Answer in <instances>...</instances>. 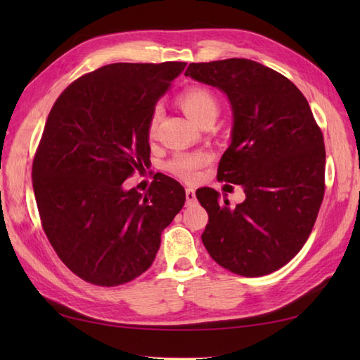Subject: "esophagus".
<instances>
[{
	"instance_id": "34e87169",
	"label": "esophagus",
	"mask_w": 360,
	"mask_h": 360,
	"mask_svg": "<svg viewBox=\"0 0 360 360\" xmlns=\"http://www.w3.org/2000/svg\"><path fill=\"white\" fill-rule=\"evenodd\" d=\"M186 198H187V204H193L196 201V195L193 188H186Z\"/></svg>"
}]
</instances>
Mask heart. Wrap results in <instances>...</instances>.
<instances>
[{
	"label": "heart",
	"mask_w": 360,
	"mask_h": 360,
	"mask_svg": "<svg viewBox=\"0 0 360 360\" xmlns=\"http://www.w3.org/2000/svg\"><path fill=\"white\" fill-rule=\"evenodd\" d=\"M179 105L187 116L201 124L205 119H217L219 112V102L210 91L204 88H190L179 96ZM159 110L151 112L147 125V133L150 137L155 136L159 124ZM210 156L204 151H179L165 164V170L174 174L186 182H195L198 172L204 165H207Z\"/></svg>",
	"instance_id": "b5f03b06"
}]
</instances>
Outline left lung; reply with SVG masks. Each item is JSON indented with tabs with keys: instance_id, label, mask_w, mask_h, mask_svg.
I'll return each instance as SVG.
<instances>
[{
	"instance_id": "1",
	"label": "left lung",
	"mask_w": 360,
	"mask_h": 360,
	"mask_svg": "<svg viewBox=\"0 0 360 360\" xmlns=\"http://www.w3.org/2000/svg\"><path fill=\"white\" fill-rule=\"evenodd\" d=\"M186 75L219 88L231 101L232 143L217 178L246 193L231 207L217 190H198L209 213L204 246L219 266L243 277L277 271L307 243L323 201L322 129L302 91L254 60L190 63Z\"/></svg>"
}]
</instances>
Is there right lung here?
Here are the masks:
<instances>
[{
  "instance_id": "right-lung-1",
  "label": "right lung",
  "mask_w": 360,
  "mask_h": 360,
  "mask_svg": "<svg viewBox=\"0 0 360 360\" xmlns=\"http://www.w3.org/2000/svg\"><path fill=\"white\" fill-rule=\"evenodd\" d=\"M184 62L112 63L82 75L53 103L32 164L43 231L77 277L119 286L148 269L186 202L162 173L147 193L122 184L150 162L147 125Z\"/></svg>"
}]
</instances>
